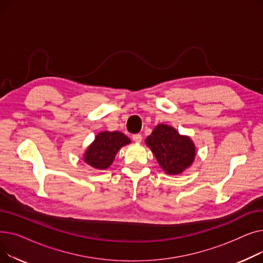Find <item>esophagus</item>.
I'll list each match as a JSON object with an SVG mask.
<instances>
[{
    "label": "esophagus",
    "mask_w": 263,
    "mask_h": 263,
    "mask_svg": "<svg viewBox=\"0 0 263 263\" xmlns=\"http://www.w3.org/2000/svg\"><path fill=\"white\" fill-rule=\"evenodd\" d=\"M132 139H133V141H134L135 143H141L142 140H143V136H142L141 134H134V135L132 136Z\"/></svg>",
    "instance_id": "34e87169"
}]
</instances>
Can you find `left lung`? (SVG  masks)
<instances>
[{
  "instance_id": "left-lung-1",
  "label": "left lung",
  "mask_w": 263,
  "mask_h": 263,
  "mask_svg": "<svg viewBox=\"0 0 263 263\" xmlns=\"http://www.w3.org/2000/svg\"><path fill=\"white\" fill-rule=\"evenodd\" d=\"M160 166L168 175H179L190 167L196 156L195 145L189 136L167 124L160 123L146 139Z\"/></svg>"
}]
</instances>
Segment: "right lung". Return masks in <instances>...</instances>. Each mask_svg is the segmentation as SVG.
I'll return each instance as SVG.
<instances>
[{"label":"right lung","mask_w":263,"mask_h":263,"mask_svg":"<svg viewBox=\"0 0 263 263\" xmlns=\"http://www.w3.org/2000/svg\"><path fill=\"white\" fill-rule=\"evenodd\" d=\"M130 143L129 137L121 132H100L86 149L83 159L96 170H106L113 163L118 150Z\"/></svg>","instance_id":"add662e5"}]
</instances>
